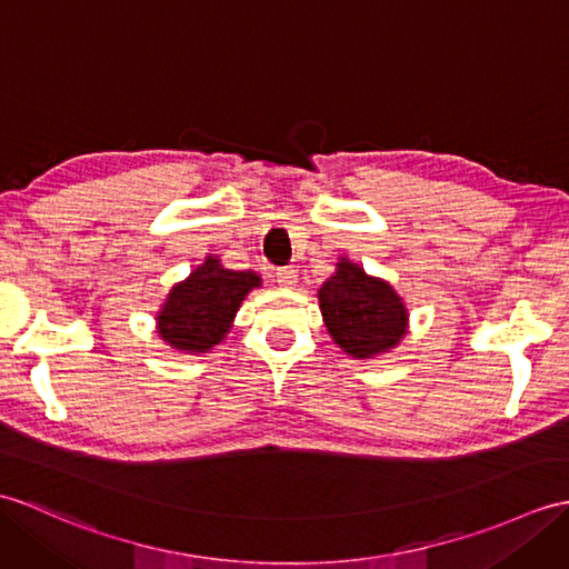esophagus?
I'll use <instances>...</instances> for the list:
<instances>
[{
    "label": "esophagus",
    "mask_w": 569,
    "mask_h": 569,
    "mask_svg": "<svg viewBox=\"0 0 569 569\" xmlns=\"http://www.w3.org/2000/svg\"><path fill=\"white\" fill-rule=\"evenodd\" d=\"M276 283L283 286V288H296L298 271L296 269H279V271H276Z\"/></svg>",
    "instance_id": "obj_1"
}]
</instances>
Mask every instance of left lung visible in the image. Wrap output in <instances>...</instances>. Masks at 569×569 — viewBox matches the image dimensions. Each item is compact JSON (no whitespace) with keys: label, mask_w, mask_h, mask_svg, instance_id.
<instances>
[{"label":"left lung","mask_w":569,"mask_h":569,"mask_svg":"<svg viewBox=\"0 0 569 569\" xmlns=\"http://www.w3.org/2000/svg\"><path fill=\"white\" fill-rule=\"evenodd\" d=\"M320 310L327 332L353 359H373L400 345L407 332V308L395 288L368 276L359 263L341 259L322 283Z\"/></svg>","instance_id":"1"}]
</instances>
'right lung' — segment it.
I'll return each instance as SVG.
<instances>
[{"label": "right lung", "instance_id": "right-lung-1", "mask_svg": "<svg viewBox=\"0 0 569 569\" xmlns=\"http://www.w3.org/2000/svg\"><path fill=\"white\" fill-rule=\"evenodd\" d=\"M257 286L261 279L254 271L224 269L218 257H206L187 281L169 290L157 312V332L171 349L206 353L230 332L242 300Z\"/></svg>", "mask_w": 569, "mask_h": 569}]
</instances>
